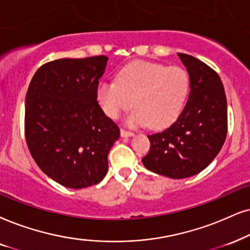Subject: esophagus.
<instances>
[{
	"mask_svg": "<svg viewBox=\"0 0 250 250\" xmlns=\"http://www.w3.org/2000/svg\"><path fill=\"white\" fill-rule=\"evenodd\" d=\"M121 136L122 137H131V136H134V132L125 130V129H121Z\"/></svg>",
	"mask_w": 250,
	"mask_h": 250,
	"instance_id": "esophagus-1",
	"label": "esophagus"
}]
</instances>
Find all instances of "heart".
Segmentation results:
<instances>
[{
  "label": "heart",
  "instance_id": "b5f03b06",
  "mask_svg": "<svg viewBox=\"0 0 250 250\" xmlns=\"http://www.w3.org/2000/svg\"><path fill=\"white\" fill-rule=\"evenodd\" d=\"M191 88V78L179 65L138 61L125 65L116 82H100L96 97L104 113L118 119L123 110L136 106L127 116L131 127L150 125L162 129L181 114Z\"/></svg>",
  "mask_w": 250,
  "mask_h": 250
}]
</instances>
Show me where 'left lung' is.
<instances>
[{
  "instance_id": "left-lung-1",
  "label": "left lung",
  "mask_w": 250,
  "mask_h": 250,
  "mask_svg": "<svg viewBox=\"0 0 250 250\" xmlns=\"http://www.w3.org/2000/svg\"><path fill=\"white\" fill-rule=\"evenodd\" d=\"M191 78L182 113L162 132L148 135L145 168L172 179H185L207 168L219 153L227 134V102L220 77L204 62L178 53Z\"/></svg>"
}]
</instances>
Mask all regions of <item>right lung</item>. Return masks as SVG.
Masks as SVG:
<instances>
[{"mask_svg":"<svg viewBox=\"0 0 250 250\" xmlns=\"http://www.w3.org/2000/svg\"><path fill=\"white\" fill-rule=\"evenodd\" d=\"M108 58L60 59L34 74L25 99V137L41 170L63 187L97 185L120 129L97 102Z\"/></svg>","mask_w":250,"mask_h":250,"instance_id":"obj_1","label":"right lung"}]
</instances>
